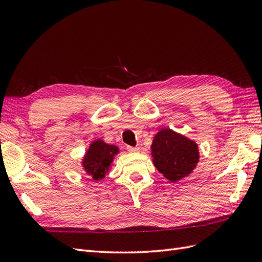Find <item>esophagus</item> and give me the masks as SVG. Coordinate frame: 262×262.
<instances>
[{"label":"esophagus","mask_w":262,"mask_h":262,"mask_svg":"<svg viewBox=\"0 0 262 262\" xmlns=\"http://www.w3.org/2000/svg\"><path fill=\"white\" fill-rule=\"evenodd\" d=\"M126 149H128L129 152H131V153H137L140 150L139 147H133V146H128V147H126Z\"/></svg>","instance_id":"1"}]
</instances>
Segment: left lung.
Returning <instances> with one entry per match:
<instances>
[{"label": "left lung", "mask_w": 262, "mask_h": 262, "mask_svg": "<svg viewBox=\"0 0 262 262\" xmlns=\"http://www.w3.org/2000/svg\"><path fill=\"white\" fill-rule=\"evenodd\" d=\"M150 154L156 169L170 182L189 176L199 163L198 144L171 129H161L153 139Z\"/></svg>", "instance_id": "obj_1"}]
</instances>
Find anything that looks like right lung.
Segmentation results:
<instances>
[{
  "label": "right lung",
  "mask_w": 262,
  "mask_h": 262,
  "mask_svg": "<svg viewBox=\"0 0 262 262\" xmlns=\"http://www.w3.org/2000/svg\"><path fill=\"white\" fill-rule=\"evenodd\" d=\"M119 153L120 150L117 145L107 144L101 139L94 140L85 152L81 165L94 181H99L112 169L115 156Z\"/></svg>",
  "instance_id": "obj_1"
}]
</instances>
